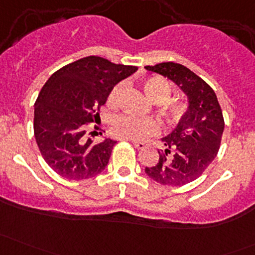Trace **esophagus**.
I'll use <instances>...</instances> for the list:
<instances>
[{
    "instance_id": "34e87169",
    "label": "esophagus",
    "mask_w": 255,
    "mask_h": 255,
    "mask_svg": "<svg viewBox=\"0 0 255 255\" xmlns=\"http://www.w3.org/2000/svg\"><path fill=\"white\" fill-rule=\"evenodd\" d=\"M133 145H134V148L139 149V150H143L144 148H145V143L143 142H135V140H132Z\"/></svg>"
}]
</instances>
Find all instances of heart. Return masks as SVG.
I'll use <instances>...</instances> for the list:
<instances>
[{
	"label": "heart",
	"instance_id": "obj_1",
	"mask_svg": "<svg viewBox=\"0 0 255 255\" xmlns=\"http://www.w3.org/2000/svg\"><path fill=\"white\" fill-rule=\"evenodd\" d=\"M144 92L146 96L154 102H165L170 99L171 87L170 84L165 79L160 76H150L144 80ZM123 89V84L116 85L110 94V102L117 101L121 90ZM187 111V106L184 102H170L166 106V112L171 120L176 121L181 118ZM111 130L115 135L125 139L133 140H145L149 137L156 135L160 132V125L158 121L151 118H138L135 116L122 113L117 115L111 120Z\"/></svg>",
	"mask_w": 255,
	"mask_h": 255
}]
</instances>
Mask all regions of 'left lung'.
Listing matches in <instances>:
<instances>
[{
	"label": "left lung",
	"instance_id": "1",
	"mask_svg": "<svg viewBox=\"0 0 255 255\" xmlns=\"http://www.w3.org/2000/svg\"><path fill=\"white\" fill-rule=\"evenodd\" d=\"M150 73L174 81L189 97V110L177 127L163 138L156 165L146 175L164 186H182L201 176L220 150L225 120L212 87L181 64L145 66Z\"/></svg>",
	"mask_w": 255,
	"mask_h": 255
}]
</instances>
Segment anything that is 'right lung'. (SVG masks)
<instances>
[{
    "mask_svg": "<svg viewBox=\"0 0 255 255\" xmlns=\"http://www.w3.org/2000/svg\"><path fill=\"white\" fill-rule=\"evenodd\" d=\"M137 70L91 55L63 66L48 79L35 100L33 127L40 154L58 175L86 180L104 171L116 142H96L91 138L96 130L87 133V128L100 118L115 85Z\"/></svg>",
    "mask_w": 255,
    "mask_h": 255,
    "instance_id": "1",
    "label": "right lung"
}]
</instances>
